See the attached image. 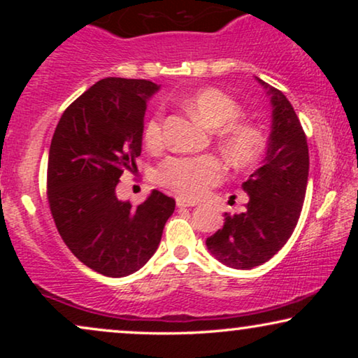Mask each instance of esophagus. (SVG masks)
<instances>
[{
	"mask_svg": "<svg viewBox=\"0 0 358 358\" xmlns=\"http://www.w3.org/2000/svg\"><path fill=\"white\" fill-rule=\"evenodd\" d=\"M176 205H178V207H195V202H190V200H185V199H182V197H178L176 199Z\"/></svg>",
	"mask_w": 358,
	"mask_h": 358,
	"instance_id": "esophagus-1",
	"label": "esophagus"
}]
</instances>
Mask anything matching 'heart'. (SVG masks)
I'll return each instance as SVG.
<instances>
[{
    "label": "heart",
    "instance_id": "b5f03b06",
    "mask_svg": "<svg viewBox=\"0 0 358 358\" xmlns=\"http://www.w3.org/2000/svg\"><path fill=\"white\" fill-rule=\"evenodd\" d=\"M185 107L195 119L208 129H220L218 140L229 161L236 166H249L262 150L261 134L254 127L239 122L241 109L238 102L215 87H203L185 99ZM145 141L148 146L163 143V120L156 114L146 122ZM223 163L217 156H171L156 169V179L180 197L197 200L210 187L222 182Z\"/></svg>",
    "mask_w": 358,
    "mask_h": 358
}]
</instances>
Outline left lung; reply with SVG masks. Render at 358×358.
<instances>
[{"label": "left lung", "mask_w": 358, "mask_h": 358, "mask_svg": "<svg viewBox=\"0 0 358 358\" xmlns=\"http://www.w3.org/2000/svg\"><path fill=\"white\" fill-rule=\"evenodd\" d=\"M257 81L271 94L272 131L261 168L243 182L249 202L243 213H224L223 228L207 238L215 259L233 268H252L285 246L300 218L306 194L310 155L290 101Z\"/></svg>", "instance_id": "8db88e82"}]
</instances>
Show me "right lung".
<instances>
[{"mask_svg":"<svg viewBox=\"0 0 358 358\" xmlns=\"http://www.w3.org/2000/svg\"><path fill=\"white\" fill-rule=\"evenodd\" d=\"M148 80L104 78L63 112L53 134L47 199L68 249L106 277L130 275L159 246L176 200L159 190L134 208L117 199L124 171L141 153Z\"/></svg>","mask_w":358,"mask_h":358,"instance_id":"right-lung-1","label":"right lung"}]
</instances>
